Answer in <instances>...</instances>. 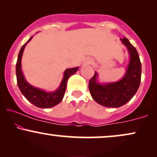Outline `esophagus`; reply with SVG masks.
<instances>
[{"instance_id":"34e87169","label":"esophagus","mask_w":157,"mask_h":157,"mask_svg":"<svg viewBox=\"0 0 157 157\" xmlns=\"http://www.w3.org/2000/svg\"><path fill=\"white\" fill-rule=\"evenodd\" d=\"M89 63H90V61H89Z\"/></svg>"}]
</instances>
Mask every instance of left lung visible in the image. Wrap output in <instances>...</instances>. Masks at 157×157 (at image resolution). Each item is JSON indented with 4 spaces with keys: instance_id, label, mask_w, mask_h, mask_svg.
<instances>
[{
    "instance_id": "1",
    "label": "left lung",
    "mask_w": 157,
    "mask_h": 157,
    "mask_svg": "<svg viewBox=\"0 0 157 157\" xmlns=\"http://www.w3.org/2000/svg\"><path fill=\"white\" fill-rule=\"evenodd\" d=\"M130 55V61L122 80L117 82L100 84L97 82V73L89 81L91 97L97 103L105 107L119 108L130 101L140 87L142 66L138 52L126 37L121 39Z\"/></svg>"
}]
</instances>
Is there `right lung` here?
Segmentation results:
<instances>
[{
  "label": "right lung",
  "instance_id": "add662e5",
  "mask_svg": "<svg viewBox=\"0 0 157 157\" xmlns=\"http://www.w3.org/2000/svg\"><path fill=\"white\" fill-rule=\"evenodd\" d=\"M32 38V36L29 39L26 44L23 45L19 52L17 63H16V77H17V86L21 93L26 97L28 101L40 109H48V108L54 107L62 101L66 89V83H67L68 79L76 72L78 70V67L67 68L64 71L63 78L61 81L59 88L55 91L46 92L44 90L37 89L31 86L23 76L22 69H21V58H22L25 46L31 40Z\"/></svg>",
  "mask_w": 157,
  "mask_h": 157
}]
</instances>
